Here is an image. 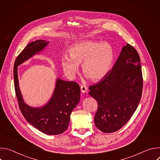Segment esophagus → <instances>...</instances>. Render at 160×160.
I'll return each mask as SVG.
<instances>
[{
  "label": "esophagus",
  "mask_w": 160,
  "mask_h": 160,
  "mask_svg": "<svg viewBox=\"0 0 160 160\" xmlns=\"http://www.w3.org/2000/svg\"><path fill=\"white\" fill-rule=\"evenodd\" d=\"M80 89H81L82 92L83 93H85L87 91V87L85 85H82L80 87Z\"/></svg>",
  "instance_id": "34e87169"
}]
</instances>
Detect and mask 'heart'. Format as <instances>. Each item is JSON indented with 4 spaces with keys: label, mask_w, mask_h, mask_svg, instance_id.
I'll use <instances>...</instances> for the list:
<instances>
[{
    "label": "heart",
    "mask_w": 160,
    "mask_h": 160,
    "mask_svg": "<svg viewBox=\"0 0 160 160\" xmlns=\"http://www.w3.org/2000/svg\"><path fill=\"white\" fill-rule=\"evenodd\" d=\"M115 53L111 45L106 42L92 40L73 44L68 50V56L61 58L64 72L71 77L82 63V72L93 81L105 77L113 64Z\"/></svg>",
    "instance_id": "obj_1"
}]
</instances>
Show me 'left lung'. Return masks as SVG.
<instances>
[{
	"mask_svg": "<svg viewBox=\"0 0 160 160\" xmlns=\"http://www.w3.org/2000/svg\"><path fill=\"white\" fill-rule=\"evenodd\" d=\"M140 62L138 52L127 43L108 74L88 87L90 96L98 102L94 123L102 132L120 129L138 108L143 87Z\"/></svg>",
	"mask_w": 160,
	"mask_h": 160,
	"instance_id": "1",
	"label": "left lung"
}]
</instances>
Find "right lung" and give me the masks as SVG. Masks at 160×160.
<instances>
[{"instance_id":"1","label":"right lung","mask_w":160,"mask_h":160,"mask_svg":"<svg viewBox=\"0 0 160 160\" xmlns=\"http://www.w3.org/2000/svg\"><path fill=\"white\" fill-rule=\"evenodd\" d=\"M49 43L48 41L38 40L28 43L22 51L14 62V83L19 108L27 121L44 133L58 135L68 128L71 113L80 101L79 85L73 81L68 82L58 78L49 102L42 107L32 108L22 99L18 77V66L43 51Z\"/></svg>"}]
</instances>
